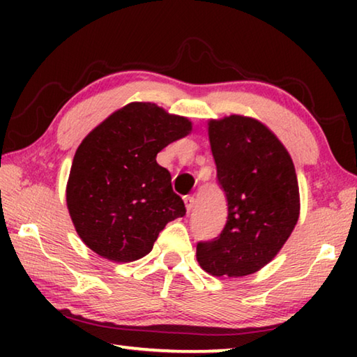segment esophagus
Instances as JSON below:
<instances>
[{
	"mask_svg": "<svg viewBox=\"0 0 357 357\" xmlns=\"http://www.w3.org/2000/svg\"><path fill=\"white\" fill-rule=\"evenodd\" d=\"M184 203H185L187 213H190V211L193 209V204H195V198H193L192 195H187V197H184Z\"/></svg>",
	"mask_w": 357,
	"mask_h": 357,
	"instance_id": "34e87169",
	"label": "esophagus"
}]
</instances>
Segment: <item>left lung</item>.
I'll list each match as a JSON object with an SVG mask.
<instances>
[{
	"mask_svg": "<svg viewBox=\"0 0 357 357\" xmlns=\"http://www.w3.org/2000/svg\"><path fill=\"white\" fill-rule=\"evenodd\" d=\"M208 126L228 217L219 236L197 244V259L211 275H249L279 253L298 223L296 170L285 146L259 121L231 114Z\"/></svg>",
	"mask_w": 357,
	"mask_h": 357,
	"instance_id": "left-lung-1",
	"label": "left lung"
}]
</instances>
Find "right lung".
I'll return each instance as SVG.
<instances>
[{"label": "right lung", "mask_w": 357, "mask_h": 357, "mask_svg": "<svg viewBox=\"0 0 357 357\" xmlns=\"http://www.w3.org/2000/svg\"><path fill=\"white\" fill-rule=\"evenodd\" d=\"M192 123L151 102H132L84 137L70 167L66 202L78 236L114 263L153 250L168 222L185 215L159 151L185 137Z\"/></svg>", "instance_id": "1"}]
</instances>
